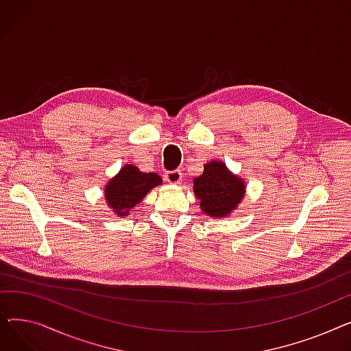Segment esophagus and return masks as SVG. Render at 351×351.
Segmentation results:
<instances>
[{"label": "esophagus", "instance_id": "34e87169", "mask_svg": "<svg viewBox=\"0 0 351 351\" xmlns=\"http://www.w3.org/2000/svg\"><path fill=\"white\" fill-rule=\"evenodd\" d=\"M165 179H166V182L172 183V185H176V183H179L182 179V172L180 171H168L165 173Z\"/></svg>", "mask_w": 351, "mask_h": 351}]
</instances>
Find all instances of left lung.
<instances>
[{
	"instance_id": "1",
	"label": "left lung",
	"mask_w": 351,
	"mask_h": 351,
	"mask_svg": "<svg viewBox=\"0 0 351 351\" xmlns=\"http://www.w3.org/2000/svg\"><path fill=\"white\" fill-rule=\"evenodd\" d=\"M193 193L200 210L209 217L220 219L237 209L246 193L245 180L229 171L225 162L210 160L204 165V173L193 179Z\"/></svg>"
}]
</instances>
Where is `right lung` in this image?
Returning <instances> with one entry per match:
<instances>
[{"label":"right lung","instance_id":"add662e5","mask_svg":"<svg viewBox=\"0 0 351 351\" xmlns=\"http://www.w3.org/2000/svg\"><path fill=\"white\" fill-rule=\"evenodd\" d=\"M162 185V178L155 172H141L138 166L128 163L106 182L105 202L118 216H128L155 186Z\"/></svg>","mask_w":351,"mask_h":351}]
</instances>
